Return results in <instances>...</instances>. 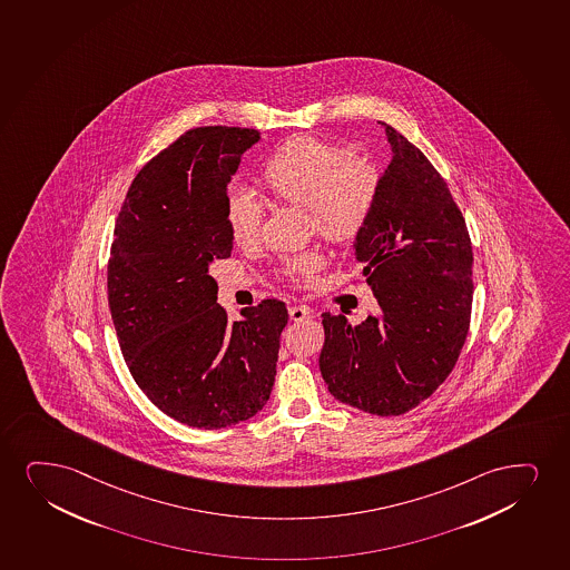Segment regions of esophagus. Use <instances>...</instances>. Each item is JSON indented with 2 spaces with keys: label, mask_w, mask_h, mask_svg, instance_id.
Listing matches in <instances>:
<instances>
[{
  "label": "esophagus",
  "mask_w": 570,
  "mask_h": 570,
  "mask_svg": "<svg viewBox=\"0 0 570 570\" xmlns=\"http://www.w3.org/2000/svg\"><path fill=\"white\" fill-rule=\"evenodd\" d=\"M288 315L294 323H299V321H305V318H309L311 313L307 307H303V305H292L288 309Z\"/></svg>",
  "instance_id": "34e87169"
}]
</instances>
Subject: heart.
Instances as JSON below:
<instances>
[{"label": "heart", "mask_w": 570, "mask_h": 570, "mask_svg": "<svg viewBox=\"0 0 570 570\" xmlns=\"http://www.w3.org/2000/svg\"><path fill=\"white\" fill-rule=\"evenodd\" d=\"M347 155V149L315 136H294L261 170V183L271 196L305 207L313 230L337 246L353 244L363 234L380 190L373 163ZM225 220L234 244L249 246L259 236L263 207L247 191H230ZM321 267L323 257L305 252L282 261L281 275L295 284H311Z\"/></svg>", "instance_id": "1"}]
</instances>
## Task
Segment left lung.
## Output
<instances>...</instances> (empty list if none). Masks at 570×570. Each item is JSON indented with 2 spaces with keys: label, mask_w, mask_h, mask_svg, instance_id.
I'll return each instance as SVG.
<instances>
[{
  "label": "left lung",
  "mask_w": 570,
  "mask_h": 570,
  "mask_svg": "<svg viewBox=\"0 0 570 570\" xmlns=\"http://www.w3.org/2000/svg\"><path fill=\"white\" fill-rule=\"evenodd\" d=\"M392 161L355 259L379 315L352 326L323 313L321 374L336 400L397 416L429 400L458 363L472 307V246L450 188L421 149L386 122Z\"/></svg>",
  "instance_id": "8db88e82"
}]
</instances>
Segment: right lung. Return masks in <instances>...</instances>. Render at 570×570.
Listing matches in <instances>:
<instances>
[{"label":"right lung","instance_id":"1","mask_svg":"<svg viewBox=\"0 0 570 570\" xmlns=\"http://www.w3.org/2000/svg\"><path fill=\"white\" fill-rule=\"evenodd\" d=\"M254 128L184 132L141 167L115 225L107 294L128 371L155 407L191 429H226L267 403L286 305L265 299L228 323L213 261L233 252L228 183Z\"/></svg>","mask_w":570,"mask_h":570}]
</instances>
